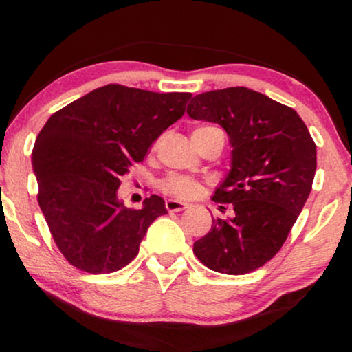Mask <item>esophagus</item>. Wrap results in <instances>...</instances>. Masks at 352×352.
Masks as SVG:
<instances>
[{"label":"esophagus","mask_w":352,"mask_h":352,"mask_svg":"<svg viewBox=\"0 0 352 352\" xmlns=\"http://www.w3.org/2000/svg\"><path fill=\"white\" fill-rule=\"evenodd\" d=\"M189 208V204H184V201H179V200H166V210L168 211H182Z\"/></svg>","instance_id":"obj_1"}]
</instances>
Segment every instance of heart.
<instances>
[{
	"instance_id": "b5f03b06",
	"label": "heart",
	"mask_w": 352,
	"mask_h": 352,
	"mask_svg": "<svg viewBox=\"0 0 352 352\" xmlns=\"http://www.w3.org/2000/svg\"><path fill=\"white\" fill-rule=\"evenodd\" d=\"M162 187L166 194L175 195L177 199H194V197L199 195L201 190V184L199 181L192 179L189 176L179 175H173L170 177H166V179L163 181Z\"/></svg>"
}]
</instances>
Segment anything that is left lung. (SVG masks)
Segmentation results:
<instances>
[{"instance_id":"left-lung-1","label":"left lung","mask_w":352,"mask_h":352,"mask_svg":"<svg viewBox=\"0 0 352 352\" xmlns=\"http://www.w3.org/2000/svg\"><path fill=\"white\" fill-rule=\"evenodd\" d=\"M187 115L218 123L232 147L213 195L230 214L213 219L194 253L211 271L248 274L276 256L300 216L316 175V144L295 110L243 86L197 94Z\"/></svg>"}]
</instances>
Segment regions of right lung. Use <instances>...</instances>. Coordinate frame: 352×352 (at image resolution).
Wrapping results in <instances>:
<instances>
[{
	"label": "right lung",
	"mask_w": 352,
	"mask_h": 352,
	"mask_svg": "<svg viewBox=\"0 0 352 352\" xmlns=\"http://www.w3.org/2000/svg\"><path fill=\"white\" fill-rule=\"evenodd\" d=\"M190 96L107 85L43 126L32 152L38 204L72 266L89 274L120 271L138 256L148 226L168 213L158 195L142 208H126L118 199L120 177L184 115Z\"/></svg>",
	"instance_id": "right-lung-1"
}]
</instances>
